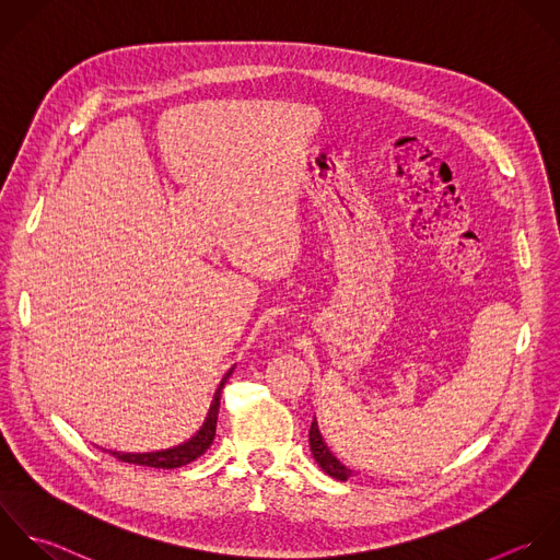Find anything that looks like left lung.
<instances>
[{
  "instance_id": "left-lung-1",
  "label": "left lung",
  "mask_w": 560,
  "mask_h": 560,
  "mask_svg": "<svg viewBox=\"0 0 560 560\" xmlns=\"http://www.w3.org/2000/svg\"><path fill=\"white\" fill-rule=\"evenodd\" d=\"M310 450H312V456H314V460L318 463V467H320L327 476H331L334 480L347 482V480L353 476V471H351L349 467H345V465L329 452L327 443H325L323 436H320V430H318L316 419L312 421V428H310Z\"/></svg>"
}]
</instances>
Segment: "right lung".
Segmentation results:
<instances>
[{"label":"right lung","mask_w":560,"mask_h":560,"mask_svg":"<svg viewBox=\"0 0 560 560\" xmlns=\"http://www.w3.org/2000/svg\"><path fill=\"white\" fill-rule=\"evenodd\" d=\"M233 369H229V373L222 377L215 395H213V401H211V408L207 412V419L202 423V428L196 432V436H191L187 443L178 445V447H172V450H165V452H150V454H121V452H110L117 460L121 463H130V465H143V467H154V469H176V467H183V465H189L191 460L200 458L213 443V436H215V423H218V410H220V395H222V388L226 384V380L231 377Z\"/></svg>","instance_id":"obj_1"}]
</instances>
